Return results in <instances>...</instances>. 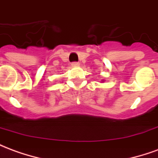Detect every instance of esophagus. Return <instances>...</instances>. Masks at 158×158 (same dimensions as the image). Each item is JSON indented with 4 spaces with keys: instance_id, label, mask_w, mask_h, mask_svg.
Segmentation results:
<instances>
[{
    "instance_id": "obj_1",
    "label": "esophagus",
    "mask_w": 158,
    "mask_h": 158,
    "mask_svg": "<svg viewBox=\"0 0 158 158\" xmlns=\"http://www.w3.org/2000/svg\"><path fill=\"white\" fill-rule=\"evenodd\" d=\"M71 65H72L73 67H77V66H79V63L78 62H73L72 63H71Z\"/></svg>"
}]
</instances>
